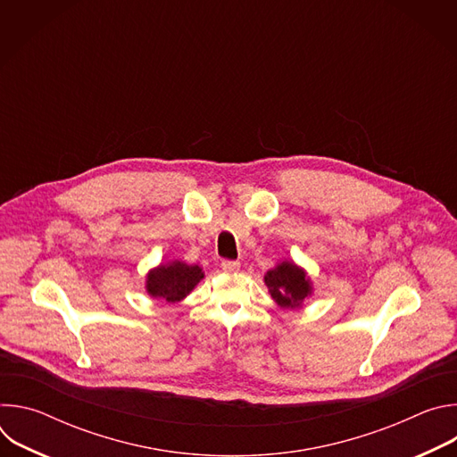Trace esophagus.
I'll return each mask as SVG.
<instances>
[{
	"instance_id": "34e87169",
	"label": "esophagus",
	"mask_w": 457,
	"mask_h": 457,
	"mask_svg": "<svg viewBox=\"0 0 457 457\" xmlns=\"http://www.w3.org/2000/svg\"><path fill=\"white\" fill-rule=\"evenodd\" d=\"M222 270H224L226 273H237V271L240 270V264L235 262V260H224V262H222Z\"/></svg>"
}]
</instances>
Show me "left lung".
<instances>
[{
	"label": "left lung",
	"instance_id": "obj_1",
	"mask_svg": "<svg viewBox=\"0 0 457 457\" xmlns=\"http://www.w3.org/2000/svg\"><path fill=\"white\" fill-rule=\"evenodd\" d=\"M271 298L284 309H298L303 300L312 293V282L305 270L289 260L277 264L264 277Z\"/></svg>",
	"mask_w": 457,
	"mask_h": 457
}]
</instances>
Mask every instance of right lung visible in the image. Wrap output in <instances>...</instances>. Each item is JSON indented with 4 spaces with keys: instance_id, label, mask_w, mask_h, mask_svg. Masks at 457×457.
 Wrapping results in <instances>:
<instances>
[{
    "instance_id": "1",
    "label": "right lung",
    "mask_w": 457,
    "mask_h": 457,
    "mask_svg": "<svg viewBox=\"0 0 457 457\" xmlns=\"http://www.w3.org/2000/svg\"><path fill=\"white\" fill-rule=\"evenodd\" d=\"M203 278V268L173 260V262L150 270L146 275V293L152 298L175 303L184 300Z\"/></svg>"
}]
</instances>
